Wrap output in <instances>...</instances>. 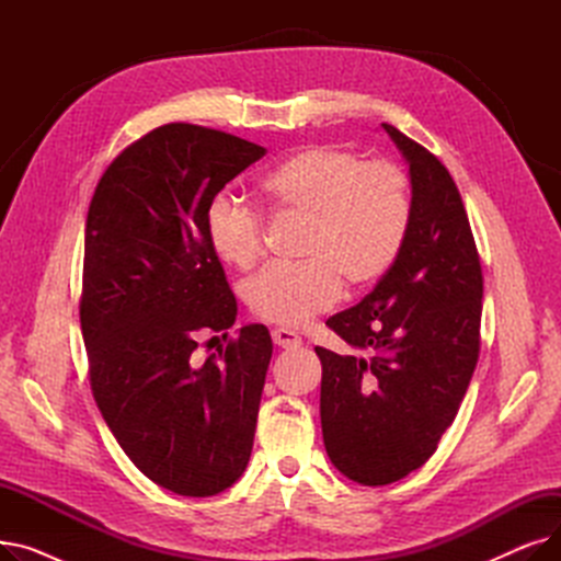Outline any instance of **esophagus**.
Masks as SVG:
<instances>
[{"mask_svg":"<svg viewBox=\"0 0 561 561\" xmlns=\"http://www.w3.org/2000/svg\"><path fill=\"white\" fill-rule=\"evenodd\" d=\"M273 341H275L277 347H284V350H296V347L302 345V339L296 332L284 330V328L273 330Z\"/></svg>","mask_w":561,"mask_h":561,"instance_id":"obj_1","label":"esophagus"}]
</instances>
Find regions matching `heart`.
<instances>
[{"instance_id":"b5f03b06","label":"heart","mask_w":561,"mask_h":561,"mask_svg":"<svg viewBox=\"0 0 561 561\" xmlns=\"http://www.w3.org/2000/svg\"><path fill=\"white\" fill-rule=\"evenodd\" d=\"M268 209L307 220L300 265H268L245 286L252 313L298 330L328 311L345 290H366L385 277L411 222L407 174L387 161H364L332 145H313L261 180ZM206 241L233 268H250L263 250L261 214L227 193L204 216Z\"/></svg>"}]
</instances>
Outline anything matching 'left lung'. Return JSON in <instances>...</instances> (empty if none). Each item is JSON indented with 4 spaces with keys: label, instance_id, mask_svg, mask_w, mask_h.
<instances>
[{
    "label": "left lung",
    "instance_id": "1",
    "mask_svg": "<svg viewBox=\"0 0 561 561\" xmlns=\"http://www.w3.org/2000/svg\"><path fill=\"white\" fill-rule=\"evenodd\" d=\"M411 180L400 256L368 296L328 320L357 355L316 347L332 463L364 486L421 468L453 425L480 357L482 265L450 172L393 125Z\"/></svg>",
    "mask_w": 561,
    "mask_h": 561
}]
</instances>
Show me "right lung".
Here are the masks:
<instances>
[{"instance_id":"add662e5","label":"right lung","mask_w":561,"mask_h":561,"mask_svg":"<svg viewBox=\"0 0 561 561\" xmlns=\"http://www.w3.org/2000/svg\"><path fill=\"white\" fill-rule=\"evenodd\" d=\"M263 154L199 125L157 127L104 170L85 218L79 318L95 402L140 473L180 495L229 489L254 444L268 328H241L202 367L192 352L199 331L227 337L236 320L206 206Z\"/></svg>"}]
</instances>
